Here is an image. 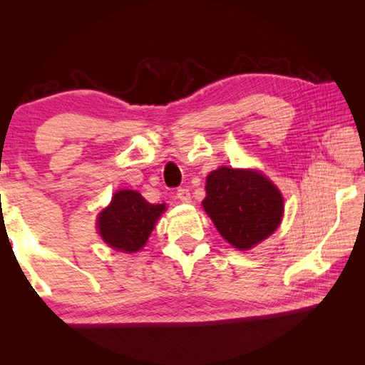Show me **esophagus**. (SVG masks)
<instances>
[{
    "label": "esophagus",
    "mask_w": 365,
    "mask_h": 365,
    "mask_svg": "<svg viewBox=\"0 0 365 365\" xmlns=\"http://www.w3.org/2000/svg\"><path fill=\"white\" fill-rule=\"evenodd\" d=\"M177 197L182 200V202L188 204L191 200V195H190V190L188 188H178L177 190Z\"/></svg>",
    "instance_id": "1"
}]
</instances>
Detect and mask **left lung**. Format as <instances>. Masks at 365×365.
<instances>
[{
  "instance_id": "1",
  "label": "left lung",
  "mask_w": 365,
  "mask_h": 365,
  "mask_svg": "<svg viewBox=\"0 0 365 365\" xmlns=\"http://www.w3.org/2000/svg\"><path fill=\"white\" fill-rule=\"evenodd\" d=\"M207 215L234 247L246 251L269 237L282 220L281 192L255 170L220 168L207 177Z\"/></svg>"
}]
</instances>
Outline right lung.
I'll return each mask as SVG.
<instances>
[{"label": "right lung", "instance_id": "right-lung-1", "mask_svg": "<svg viewBox=\"0 0 365 365\" xmlns=\"http://www.w3.org/2000/svg\"><path fill=\"white\" fill-rule=\"evenodd\" d=\"M165 210V204H150L138 191L122 190L113 196L110 207L98 215V232L114 250L136 252L145 245Z\"/></svg>", "mask_w": 365, "mask_h": 365}]
</instances>
